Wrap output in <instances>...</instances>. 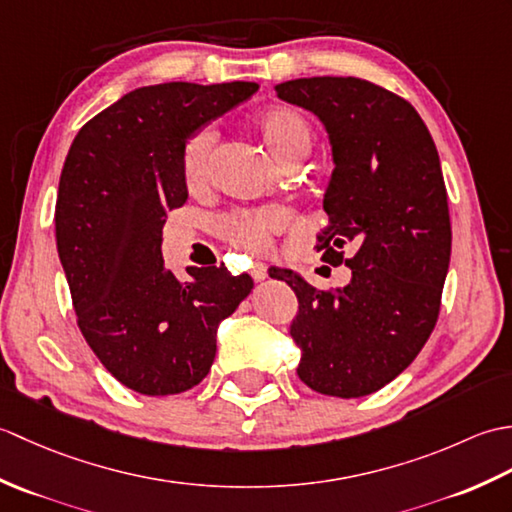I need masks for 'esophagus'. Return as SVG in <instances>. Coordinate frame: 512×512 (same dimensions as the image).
I'll return each mask as SVG.
<instances>
[{
    "label": "esophagus",
    "mask_w": 512,
    "mask_h": 512,
    "mask_svg": "<svg viewBox=\"0 0 512 512\" xmlns=\"http://www.w3.org/2000/svg\"><path fill=\"white\" fill-rule=\"evenodd\" d=\"M250 277H253L255 281H264L268 277V266L266 264H253V268H250Z\"/></svg>",
    "instance_id": "obj_1"
}]
</instances>
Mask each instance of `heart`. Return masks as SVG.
I'll use <instances>...</instances> for the list:
<instances>
[{
  "label": "heart",
  "mask_w": 512,
  "mask_h": 512,
  "mask_svg": "<svg viewBox=\"0 0 512 512\" xmlns=\"http://www.w3.org/2000/svg\"><path fill=\"white\" fill-rule=\"evenodd\" d=\"M257 129L275 158L286 167H295L310 154L312 127L301 112L292 107H270L257 116ZM217 143L215 127L206 125L193 132L182 151V173L189 187H202L211 173V154ZM284 226V213L273 206L262 209H237L220 217L217 233L228 244L259 253L268 248L270 237Z\"/></svg>",
  "instance_id": "1"
}]
</instances>
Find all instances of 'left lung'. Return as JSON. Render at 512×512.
<instances>
[{
	"label": "left lung",
	"instance_id": "1",
	"mask_svg": "<svg viewBox=\"0 0 512 512\" xmlns=\"http://www.w3.org/2000/svg\"><path fill=\"white\" fill-rule=\"evenodd\" d=\"M281 101L319 116L334 171L317 250L350 266V284L317 290L273 268L299 299L290 325L299 378L325 396L361 398L391 383L427 343L451 259V220L438 149L411 103L354 76L277 85ZM352 245L355 255L342 257Z\"/></svg>",
	"mask_w": 512,
	"mask_h": 512
}]
</instances>
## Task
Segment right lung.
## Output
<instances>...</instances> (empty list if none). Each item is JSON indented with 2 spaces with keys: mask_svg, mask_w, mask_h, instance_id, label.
<instances>
[{
  "mask_svg": "<svg viewBox=\"0 0 512 512\" xmlns=\"http://www.w3.org/2000/svg\"><path fill=\"white\" fill-rule=\"evenodd\" d=\"M257 83H160L85 123L59 180L57 250L81 334L118 383L145 396L195 387L215 358L217 325L250 290L226 266L165 268L162 226L187 202L182 151Z\"/></svg>",
  "mask_w": 512,
  "mask_h": 512,
  "instance_id": "add662e5",
  "label": "right lung"
}]
</instances>
